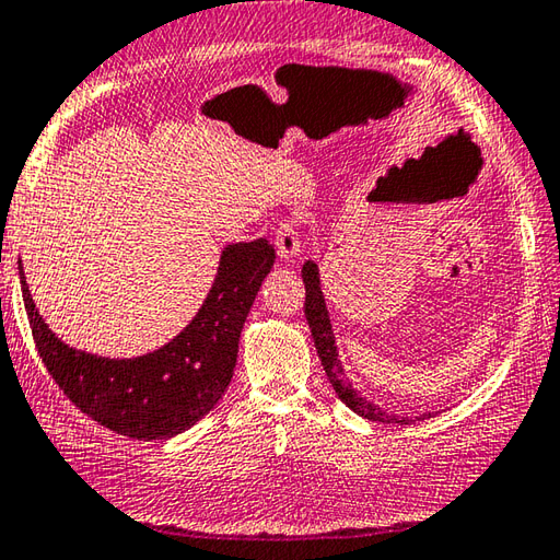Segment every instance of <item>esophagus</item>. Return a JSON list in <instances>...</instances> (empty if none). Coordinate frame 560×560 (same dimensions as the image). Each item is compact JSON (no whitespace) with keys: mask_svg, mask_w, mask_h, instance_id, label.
<instances>
[{"mask_svg":"<svg viewBox=\"0 0 560 560\" xmlns=\"http://www.w3.org/2000/svg\"><path fill=\"white\" fill-rule=\"evenodd\" d=\"M277 252H279V259L283 261H295V257L301 255L299 228H295L293 221L281 223V228L277 230Z\"/></svg>","mask_w":560,"mask_h":560,"instance_id":"esophagus-1","label":"esophagus"}]
</instances>
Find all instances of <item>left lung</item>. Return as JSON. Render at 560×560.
Returning <instances> with one entry per match:
<instances>
[{
    "label": "left lung",
    "instance_id": "8db88e82",
    "mask_svg": "<svg viewBox=\"0 0 560 560\" xmlns=\"http://www.w3.org/2000/svg\"><path fill=\"white\" fill-rule=\"evenodd\" d=\"M301 273H303V283H305V320H308V325H311L317 357H320V361H323V369H325L327 378H330V383H332L337 398L342 400L349 410H354L359 418L371 420V422L410 424V422L434 418L436 412H422V415H418V418H400V415L386 412L383 408H378L376 402H371L361 396V393H357L352 381L345 376L342 359H339L330 311H327L323 283H320V267H317L313 259H308L303 265Z\"/></svg>",
    "mask_w": 560,
    "mask_h": 560
}]
</instances>
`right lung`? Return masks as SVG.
I'll return each instance as SVG.
<instances>
[{
	"label": "right lung",
	"instance_id": "right-lung-1",
	"mask_svg": "<svg viewBox=\"0 0 560 560\" xmlns=\"http://www.w3.org/2000/svg\"><path fill=\"white\" fill-rule=\"evenodd\" d=\"M265 237L225 245L211 291L167 345L130 359L74 349L55 335L31 299L24 267L19 281L31 332L48 374L77 408L133 440H170L199 422L223 398L237 364L240 332L273 267Z\"/></svg>",
	"mask_w": 560,
	"mask_h": 560
}]
</instances>
